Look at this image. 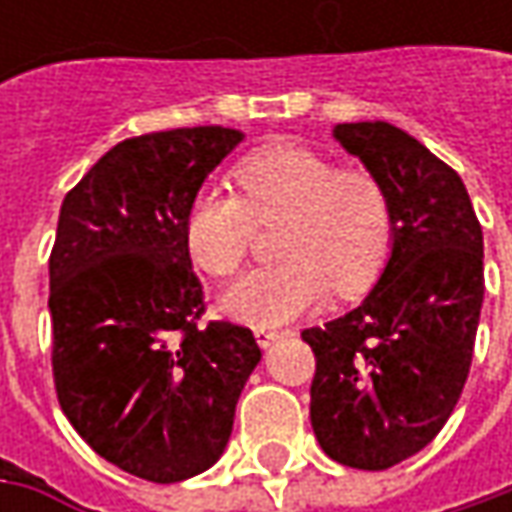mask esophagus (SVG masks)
Segmentation results:
<instances>
[{
  "instance_id": "34e87169",
  "label": "esophagus",
  "mask_w": 512,
  "mask_h": 512,
  "mask_svg": "<svg viewBox=\"0 0 512 512\" xmlns=\"http://www.w3.org/2000/svg\"><path fill=\"white\" fill-rule=\"evenodd\" d=\"M290 336V330H276V327H256V339L262 347H270L273 342H279V339H285Z\"/></svg>"
}]
</instances>
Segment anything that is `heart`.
<instances>
[{
  "label": "heart",
  "instance_id": "heart-1",
  "mask_svg": "<svg viewBox=\"0 0 512 512\" xmlns=\"http://www.w3.org/2000/svg\"><path fill=\"white\" fill-rule=\"evenodd\" d=\"M239 193L205 187L187 210L193 262L210 276L245 265L259 225L287 219L276 265L245 273L225 293V307L259 327L285 325L319 305L327 285L353 296L376 279L393 239L390 196L367 168H339L330 156L296 142H273L233 168Z\"/></svg>",
  "mask_w": 512,
  "mask_h": 512
}]
</instances>
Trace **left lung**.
<instances>
[{
  "label": "left lung",
  "instance_id": "left-lung-1",
  "mask_svg": "<svg viewBox=\"0 0 512 512\" xmlns=\"http://www.w3.org/2000/svg\"><path fill=\"white\" fill-rule=\"evenodd\" d=\"M333 136L382 179L393 247L362 305L302 330L310 424L333 462L387 470L436 439L462 396L484 299L482 225L459 173L387 122Z\"/></svg>",
  "mask_w": 512,
  "mask_h": 512
}]
</instances>
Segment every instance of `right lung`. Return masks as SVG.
Wrapping results in <instances>:
<instances>
[{
    "label": "right lung",
    "instance_id": "add662e5",
    "mask_svg": "<svg viewBox=\"0 0 512 512\" xmlns=\"http://www.w3.org/2000/svg\"><path fill=\"white\" fill-rule=\"evenodd\" d=\"M242 139L219 125L125 139L59 210L48 262L56 396L105 462L148 482L219 462L262 359L250 327L199 325L205 290L185 239L199 187Z\"/></svg>",
    "mask_w": 512,
    "mask_h": 512
}]
</instances>
